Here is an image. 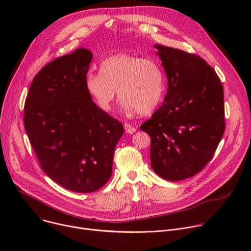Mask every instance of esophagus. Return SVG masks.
Returning a JSON list of instances; mask_svg holds the SVG:
<instances>
[{"label":"esophagus","instance_id":"34e87169","mask_svg":"<svg viewBox=\"0 0 251 251\" xmlns=\"http://www.w3.org/2000/svg\"><path fill=\"white\" fill-rule=\"evenodd\" d=\"M124 129H125L126 133H128V134H133V133L136 132V128L133 127L132 125L128 124V123H125V124H124Z\"/></svg>","mask_w":251,"mask_h":251}]
</instances>
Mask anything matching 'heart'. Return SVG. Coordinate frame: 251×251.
<instances>
[{
  "instance_id": "heart-1",
  "label": "heart",
  "mask_w": 251,
  "mask_h": 251,
  "mask_svg": "<svg viewBox=\"0 0 251 251\" xmlns=\"http://www.w3.org/2000/svg\"><path fill=\"white\" fill-rule=\"evenodd\" d=\"M85 89L102 111L109 112L117 95L128 113H151L160 103L165 79L160 65L153 59L119 53L104 59L99 74L85 76Z\"/></svg>"
}]
</instances>
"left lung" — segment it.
<instances>
[{
	"instance_id": "8db88e82",
	"label": "left lung",
	"mask_w": 251,
	"mask_h": 251,
	"mask_svg": "<svg viewBox=\"0 0 251 251\" xmlns=\"http://www.w3.org/2000/svg\"><path fill=\"white\" fill-rule=\"evenodd\" d=\"M168 79L164 103L140 126L151 137V167L167 181H182L210 161L225 133L224 87L205 60L155 45Z\"/></svg>"
}]
</instances>
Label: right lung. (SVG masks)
Masks as SVG:
<instances>
[{
  "mask_svg": "<svg viewBox=\"0 0 251 251\" xmlns=\"http://www.w3.org/2000/svg\"><path fill=\"white\" fill-rule=\"evenodd\" d=\"M92 60L77 49L34 76L25 103V129L44 172L75 193H92L112 175L123 125L100 110L85 89Z\"/></svg>",
  "mask_w": 251,
  "mask_h": 251,
  "instance_id": "obj_1",
  "label": "right lung"
}]
</instances>
